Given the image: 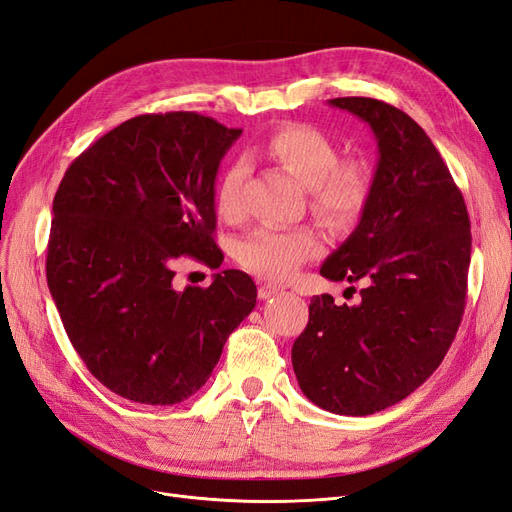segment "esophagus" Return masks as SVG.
Segmentation results:
<instances>
[{
	"instance_id": "1",
	"label": "esophagus",
	"mask_w": 512,
	"mask_h": 512,
	"mask_svg": "<svg viewBox=\"0 0 512 512\" xmlns=\"http://www.w3.org/2000/svg\"><path fill=\"white\" fill-rule=\"evenodd\" d=\"M284 290H286V288L281 286V284H260V286H258V296L262 298V301H267V298L277 296V294H281Z\"/></svg>"
}]
</instances>
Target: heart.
Masks as SVG:
<instances>
[{
    "instance_id": "obj_1",
    "label": "heart",
    "mask_w": 512,
    "mask_h": 512,
    "mask_svg": "<svg viewBox=\"0 0 512 512\" xmlns=\"http://www.w3.org/2000/svg\"><path fill=\"white\" fill-rule=\"evenodd\" d=\"M264 152L307 188L313 214L332 226L354 224L368 203L373 175L362 161L339 163V150L311 125H286L264 144ZM241 163L228 167L216 190V207L224 220L243 214ZM322 252L311 228H256L237 243V260L245 271L264 279H286L303 262Z\"/></svg>"
}]
</instances>
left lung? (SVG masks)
<instances>
[{
    "mask_svg": "<svg viewBox=\"0 0 512 512\" xmlns=\"http://www.w3.org/2000/svg\"><path fill=\"white\" fill-rule=\"evenodd\" d=\"M328 103L364 120L377 139L360 222L320 269L364 286L356 305L311 298L292 366L313 404L358 417L407 398L443 362L464 315L472 237L460 188L409 114L370 97Z\"/></svg>",
    "mask_w": 512,
    "mask_h": 512,
    "instance_id": "8db88e82",
    "label": "left lung"
}]
</instances>
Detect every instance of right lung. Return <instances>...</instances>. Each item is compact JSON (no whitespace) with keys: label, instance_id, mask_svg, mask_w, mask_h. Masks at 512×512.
Here are the masks:
<instances>
[{"label":"right lung","instance_id":"obj_1","mask_svg":"<svg viewBox=\"0 0 512 512\" xmlns=\"http://www.w3.org/2000/svg\"><path fill=\"white\" fill-rule=\"evenodd\" d=\"M241 129L195 112L122 122L69 165L52 201L48 288L78 356L114 394L178 404L207 383L256 307L250 275L175 290L173 264L218 269L216 175Z\"/></svg>","mask_w":512,"mask_h":512}]
</instances>
